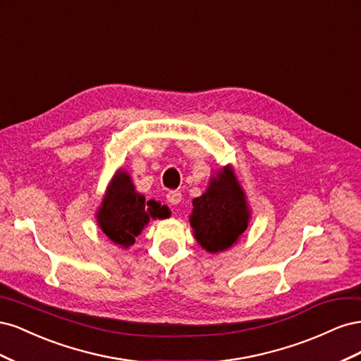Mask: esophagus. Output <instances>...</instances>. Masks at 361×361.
<instances>
[{"label": "esophagus", "instance_id": "obj_1", "mask_svg": "<svg viewBox=\"0 0 361 361\" xmlns=\"http://www.w3.org/2000/svg\"><path fill=\"white\" fill-rule=\"evenodd\" d=\"M167 200L170 204H179L182 200L180 191H169L167 192Z\"/></svg>", "mask_w": 361, "mask_h": 361}]
</instances>
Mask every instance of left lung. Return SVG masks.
I'll list each match as a JSON object with an SVG mask.
<instances>
[{"mask_svg":"<svg viewBox=\"0 0 361 361\" xmlns=\"http://www.w3.org/2000/svg\"><path fill=\"white\" fill-rule=\"evenodd\" d=\"M250 218L247 194L228 164L215 171L206 191L192 200L190 224L199 245L215 255L238 244Z\"/></svg>","mask_w":361,"mask_h":361,"instance_id":"1","label":"left lung"}]
</instances>
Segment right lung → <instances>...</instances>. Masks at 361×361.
Returning <instances> with one entry per match:
<instances>
[{"label": "right lung", "mask_w": 361, "mask_h": 361, "mask_svg": "<svg viewBox=\"0 0 361 361\" xmlns=\"http://www.w3.org/2000/svg\"><path fill=\"white\" fill-rule=\"evenodd\" d=\"M96 223L114 245L128 250L152 220L169 218L170 211L161 203L146 202L135 190L130 174L120 167L108 183L101 204L96 209Z\"/></svg>", "instance_id": "1"}]
</instances>
